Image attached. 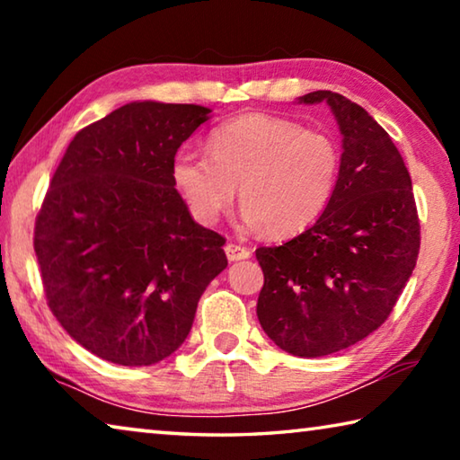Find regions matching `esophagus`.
<instances>
[{
  "label": "esophagus",
  "instance_id": "obj_1",
  "mask_svg": "<svg viewBox=\"0 0 460 460\" xmlns=\"http://www.w3.org/2000/svg\"><path fill=\"white\" fill-rule=\"evenodd\" d=\"M225 253H227L229 261H239V260H247L252 255V249L239 243H227L225 245Z\"/></svg>",
  "mask_w": 460,
  "mask_h": 460
}]
</instances>
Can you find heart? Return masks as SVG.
I'll return each mask as SVG.
<instances>
[{"mask_svg": "<svg viewBox=\"0 0 460 460\" xmlns=\"http://www.w3.org/2000/svg\"><path fill=\"white\" fill-rule=\"evenodd\" d=\"M208 155L184 150L174 155L172 181L202 225H215L235 200L243 219L270 235L290 237L321 217L337 190L342 155L339 142L321 129L292 119L243 115L215 128Z\"/></svg>", "mask_w": 460, "mask_h": 460, "instance_id": "obj_1", "label": "heart"}]
</instances>
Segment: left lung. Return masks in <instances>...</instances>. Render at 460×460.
I'll use <instances>...</instances> for the list:
<instances>
[{
	"label": "left lung",
	"instance_id": "8db88e82",
	"mask_svg": "<svg viewBox=\"0 0 460 460\" xmlns=\"http://www.w3.org/2000/svg\"><path fill=\"white\" fill-rule=\"evenodd\" d=\"M332 109L342 134L334 197L313 227L258 247L261 329L296 357L342 351L387 321L416 268L420 221L398 147L361 105L332 91L300 103Z\"/></svg>",
	"mask_w": 460,
	"mask_h": 460
}]
</instances>
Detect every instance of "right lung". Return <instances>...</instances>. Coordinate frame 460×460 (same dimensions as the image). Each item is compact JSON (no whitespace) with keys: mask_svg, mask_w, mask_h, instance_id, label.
<instances>
[{"mask_svg":"<svg viewBox=\"0 0 460 460\" xmlns=\"http://www.w3.org/2000/svg\"><path fill=\"white\" fill-rule=\"evenodd\" d=\"M211 109L128 103L68 144L34 227L46 302L101 359L144 367L189 337L227 268L225 237L194 223L172 162Z\"/></svg>","mask_w":460,"mask_h":460,"instance_id":"1","label":"right lung"}]
</instances>
